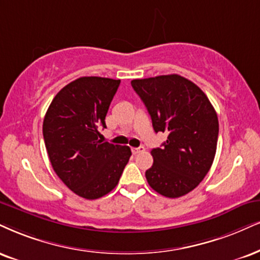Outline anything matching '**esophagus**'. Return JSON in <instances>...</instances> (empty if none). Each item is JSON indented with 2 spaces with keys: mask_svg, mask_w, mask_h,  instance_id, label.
I'll list each match as a JSON object with an SVG mask.
<instances>
[{
  "mask_svg": "<svg viewBox=\"0 0 260 260\" xmlns=\"http://www.w3.org/2000/svg\"><path fill=\"white\" fill-rule=\"evenodd\" d=\"M131 152L134 153V154H139V153H142V152H145V147H137V148H133L131 149Z\"/></svg>",
  "mask_w": 260,
  "mask_h": 260,
  "instance_id": "1",
  "label": "esophagus"
}]
</instances>
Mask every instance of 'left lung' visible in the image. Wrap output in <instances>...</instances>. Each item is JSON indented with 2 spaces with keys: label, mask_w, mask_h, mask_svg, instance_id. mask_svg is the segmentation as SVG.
<instances>
[{
  "label": "left lung",
  "mask_w": 260,
  "mask_h": 260,
  "mask_svg": "<svg viewBox=\"0 0 260 260\" xmlns=\"http://www.w3.org/2000/svg\"><path fill=\"white\" fill-rule=\"evenodd\" d=\"M145 104L155 133L168 134L161 148H153L148 184L166 198H179L197 188L212 166L218 140V118L197 84L179 75L131 81Z\"/></svg>",
  "instance_id": "left-lung-1"
}]
</instances>
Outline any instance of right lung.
Returning <instances> with one entry per match:
<instances>
[{
    "label": "right lung",
    "mask_w": 260,
    "mask_h": 260,
    "mask_svg": "<svg viewBox=\"0 0 260 260\" xmlns=\"http://www.w3.org/2000/svg\"><path fill=\"white\" fill-rule=\"evenodd\" d=\"M120 79L81 77L53 99L43 120L46 148L55 174L73 193L94 200L119 182L131 150L99 139V127Z\"/></svg>",
    "instance_id": "add662e5"
}]
</instances>
